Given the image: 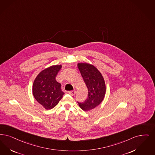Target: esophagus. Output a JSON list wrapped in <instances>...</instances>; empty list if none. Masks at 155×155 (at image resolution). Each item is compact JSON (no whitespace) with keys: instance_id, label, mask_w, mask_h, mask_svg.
Masks as SVG:
<instances>
[{"instance_id":"1","label":"esophagus","mask_w":155,"mask_h":155,"mask_svg":"<svg viewBox=\"0 0 155 155\" xmlns=\"http://www.w3.org/2000/svg\"><path fill=\"white\" fill-rule=\"evenodd\" d=\"M68 93L69 94H70L72 96H74L75 94V91H68Z\"/></svg>"}]
</instances>
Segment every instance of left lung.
<instances>
[{"instance_id": "obj_1", "label": "left lung", "mask_w": 155, "mask_h": 155, "mask_svg": "<svg viewBox=\"0 0 155 155\" xmlns=\"http://www.w3.org/2000/svg\"><path fill=\"white\" fill-rule=\"evenodd\" d=\"M78 68L88 90L87 99L78 103L82 110L87 111L99 105L104 99L105 82L100 72L93 65L88 63H78Z\"/></svg>"}]
</instances>
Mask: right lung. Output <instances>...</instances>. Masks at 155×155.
<instances>
[{"instance_id": "1", "label": "right lung", "mask_w": 155, "mask_h": 155, "mask_svg": "<svg viewBox=\"0 0 155 155\" xmlns=\"http://www.w3.org/2000/svg\"><path fill=\"white\" fill-rule=\"evenodd\" d=\"M61 68V65H56L45 68L34 81L32 90L33 96L47 110L55 107L64 94L61 90V84L55 79Z\"/></svg>"}]
</instances>
